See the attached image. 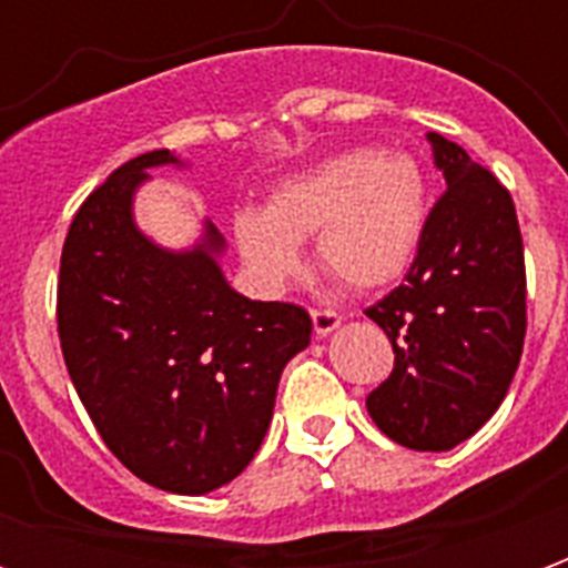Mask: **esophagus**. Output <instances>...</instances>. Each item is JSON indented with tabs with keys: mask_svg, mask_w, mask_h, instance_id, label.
<instances>
[{
	"mask_svg": "<svg viewBox=\"0 0 568 568\" xmlns=\"http://www.w3.org/2000/svg\"><path fill=\"white\" fill-rule=\"evenodd\" d=\"M310 316H313V332L320 337H328L341 325V313H334V310H313Z\"/></svg>",
	"mask_w": 568,
	"mask_h": 568,
	"instance_id": "obj_1",
	"label": "esophagus"
}]
</instances>
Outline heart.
Returning a JSON list of instances; mask_svg holds the SVG:
<instances>
[{"label": "heart", "instance_id": "1", "mask_svg": "<svg viewBox=\"0 0 568 568\" xmlns=\"http://www.w3.org/2000/svg\"><path fill=\"white\" fill-rule=\"evenodd\" d=\"M426 227V175L405 151H346L285 179L264 212H236V252L264 292L301 271L297 243L337 283L368 292L417 258Z\"/></svg>", "mask_w": 568, "mask_h": 568}]
</instances>
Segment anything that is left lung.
Instances as JSON below:
<instances>
[{"label": "left lung", "instance_id": "1", "mask_svg": "<svg viewBox=\"0 0 568 568\" xmlns=\"http://www.w3.org/2000/svg\"><path fill=\"white\" fill-rule=\"evenodd\" d=\"M426 140L447 191L405 285L368 310L395 365L365 405L386 438L440 453L471 438L508 395L524 353L526 267L508 187L456 142Z\"/></svg>", "mask_w": 568, "mask_h": 568}]
</instances>
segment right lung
Listing matches in <instances>:
<instances>
[{"label":"right lung","instance_id":"right-lung-1","mask_svg":"<svg viewBox=\"0 0 568 568\" xmlns=\"http://www.w3.org/2000/svg\"><path fill=\"white\" fill-rule=\"evenodd\" d=\"M170 149L133 158L72 219L57 283L69 377L105 447L151 487L203 496L258 453L283 368L307 349V310L248 301L224 280V236L194 246L142 234L133 200Z\"/></svg>","mask_w":568,"mask_h":568}]
</instances>
